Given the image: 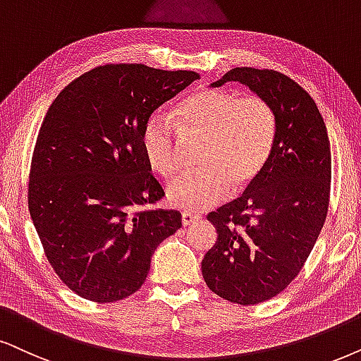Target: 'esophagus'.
Returning <instances> with one entry per match:
<instances>
[{
  "label": "esophagus",
  "instance_id": "obj_1",
  "mask_svg": "<svg viewBox=\"0 0 361 361\" xmlns=\"http://www.w3.org/2000/svg\"><path fill=\"white\" fill-rule=\"evenodd\" d=\"M198 220H200V214H195V213H190V212L181 213V223H183L185 226L191 225V223H196Z\"/></svg>",
  "mask_w": 361,
  "mask_h": 361
}]
</instances>
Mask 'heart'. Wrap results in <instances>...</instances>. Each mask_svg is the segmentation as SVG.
Listing matches in <instances>:
<instances>
[{
    "label": "heart",
    "instance_id": "obj_1",
    "mask_svg": "<svg viewBox=\"0 0 361 361\" xmlns=\"http://www.w3.org/2000/svg\"><path fill=\"white\" fill-rule=\"evenodd\" d=\"M175 123L185 138H203L198 165L166 188L171 207L202 212L235 191L250 188L262 175L275 149V109L259 97L240 98L235 91L200 88L175 108ZM141 149L149 168L171 178L180 168V143L173 123L153 113L141 130Z\"/></svg>",
    "mask_w": 361,
    "mask_h": 361
}]
</instances>
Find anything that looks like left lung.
Here are the masks:
<instances>
[{
    "instance_id": "8db88e82",
    "label": "left lung",
    "mask_w": 361,
    "mask_h": 361,
    "mask_svg": "<svg viewBox=\"0 0 361 361\" xmlns=\"http://www.w3.org/2000/svg\"><path fill=\"white\" fill-rule=\"evenodd\" d=\"M228 81L271 104L278 135L257 181L208 214L218 238L204 255L202 273L221 298L257 305L290 285L320 235L330 202V140L313 98L286 75L235 68L212 86Z\"/></svg>"
}]
</instances>
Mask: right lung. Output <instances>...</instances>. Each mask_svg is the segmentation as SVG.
Returning a JSON list of instances; mask_svg holds the SVG:
<instances>
[{"instance_id": "right-lung-1", "label": "right lung", "mask_w": 361, "mask_h": 361, "mask_svg": "<svg viewBox=\"0 0 361 361\" xmlns=\"http://www.w3.org/2000/svg\"><path fill=\"white\" fill-rule=\"evenodd\" d=\"M200 75L106 65L71 81L49 106L31 159L28 207L53 270L81 298L133 295L154 250L181 226L145 208L165 191L141 149L154 109Z\"/></svg>"}]
</instances>
